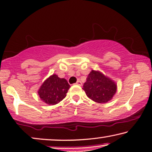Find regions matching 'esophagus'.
<instances>
[{"mask_svg":"<svg viewBox=\"0 0 152 152\" xmlns=\"http://www.w3.org/2000/svg\"><path fill=\"white\" fill-rule=\"evenodd\" d=\"M76 85H78V86H81L82 85V83L80 81H78L77 82H76Z\"/></svg>","mask_w":152,"mask_h":152,"instance_id":"1","label":"esophagus"}]
</instances>
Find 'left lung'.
Masks as SVG:
<instances>
[{
    "instance_id": "1",
    "label": "left lung",
    "mask_w": 152,
    "mask_h": 152,
    "mask_svg": "<svg viewBox=\"0 0 152 152\" xmlns=\"http://www.w3.org/2000/svg\"><path fill=\"white\" fill-rule=\"evenodd\" d=\"M83 89L86 96L96 103H107L117 91L116 84L99 71L93 70L84 83Z\"/></svg>"
}]
</instances>
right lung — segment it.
I'll return each mask as SVG.
<instances>
[{
    "label": "right lung",
    "mask_w": 152,
    "mask_h": 152,
    "mask_svg": "<svg viewBox=\"0 0 152 152\" xmlns=\"http://www.w3.org/2000/svg\"><path fill=\"white\" fill-rule=\"evenodd\" d=\"M70 85L64 78H60L53 74L44 82L38 91L42 101L48 105H56L66 96Z\"/></svg>",
    "instance_id": "obj_1"
}]
</instances>
